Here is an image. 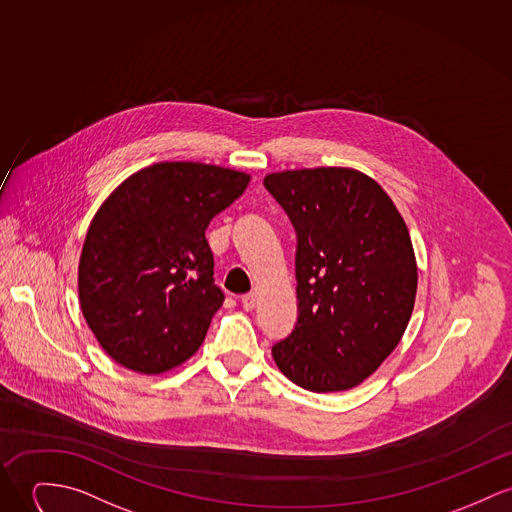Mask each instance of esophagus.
<instances>
[{"label": "esophagus", "instance_id": "1", "mask_svg": "<svg viewBox=\"0 0 512 512\" xmlns=\"http://www.w3.org/2000/svg\"><path fill=\"white\" fill-rule=\"evenodd\" d=\"M255 304H257V294H255V292H249V294L241 296V306H243V310L251 312V310L255 308Z\"/></svg>", "mask_w": 512, "mask_h": 512}]
</instances>
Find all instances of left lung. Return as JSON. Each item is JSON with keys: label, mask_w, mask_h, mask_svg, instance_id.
<instances>
[{"label": "left lung", "mask_w": 512, "mask_h": 512, "mask_svg": "<svg viewBox=\"0 0 512 512\" xmlns=\"http://www.w3.org/2000/svg\"><path fill=\"white\" fill-rule=\"evenodd\" d=\"M267 191L296 230L298 321L273 347L278 370L315 394L362 384L401 341L417 263L392 198L347 167L271 173Z\"/></svg>", "instance_id": "8db88e82"}]
</instances>
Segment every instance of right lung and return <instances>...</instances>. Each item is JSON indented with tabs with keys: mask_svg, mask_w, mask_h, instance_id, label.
I'll use <instances>...</instances> for the list:
<instances>
[{
	"mask_svg": "<svg viewBox=\"0 0 512 512\" xmlns=\"http://www.w3.org/2000/svg\"><path fill=\"white\" fill-rule=\"evenodd\" d=\"M247 183L234 169L163 161L101 204L79 257V304L118 364L161 374L197 353L224 302L204 232Z\"/></svg>",
	"mask_w": 512,
	"mask_h": 512,
	"instance_id": "obj_1",
	"label": "right lung"
}]
</instances>
